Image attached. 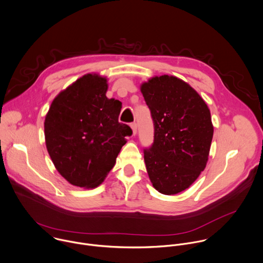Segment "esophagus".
<instances>
[{"label": "esophagus", "instance_id": "obj_1", "mask_svg": "<svg viewBox=\"0 0 263 263\" xmlns=\"http://www.w3.org/2000/svg\"><path fill=\"white\" fill-rule=\"evenodd\" d=\"M130 127H131V129H132L133 135H135L136 132H137V124H136V123H131V124H130Z\"/></svg>", "mask_w": 263, "mask_h": 263}]
</instances>
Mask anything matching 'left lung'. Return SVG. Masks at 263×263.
Listing matches in <instances>:
<instances>
[{"mask_svg": "<svg viewBox=\"0 0 263 263\" xmlns=\"http://www.w3.org/2000/svg\"><path fill=\"white\" fill-rule=\"evenodd\" d=\"M154 121V143L144 162L163 195L189 189L204 171L213 138L210 109L198 92L173 76L154 77L140 87Z\"/></svg>", "mask_w": 263, "mask_h": 263, "instance_id": "1", "label": "left lung"}]
</instances>
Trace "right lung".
Wrapping results in <instances>:
<instances>
[{
	"label": "right lung",
	"mask_w": 263,
	"mask_h": 263,
	"mask_svg": "<svg viewBox=\"0 0 263 263\" xmlns=\"http://www.w3.org/2000/svg\"><path fill=\"white\" fill-rule=\"evenodd\" d=\"M107 80L87 73L61 91L46 115L44 129L49 156L70 184L94 189L106 177L132 135L119 122L121 101L106 97Z\"/></svg>",
	"instance_id": "1"
}]
</instances>
